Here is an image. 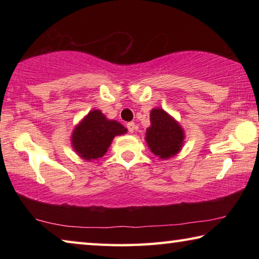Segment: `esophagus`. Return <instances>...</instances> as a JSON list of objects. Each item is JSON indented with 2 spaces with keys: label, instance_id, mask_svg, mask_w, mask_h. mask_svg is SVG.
I'll return each instance as SVG.
<instances>
[{
  "label": "esophagus",
  "instance_id": "34e87169",
  "mask_svg": "<svg viewBox=\"0 0 259 259\" xmlns=\"http://www.w3.org/2000/svg\"><path fill=\"white\" fill-rule=\"evenodd\" d=\"M126 128H128V130H129V133H131L133 134L134 131H135V129H136V125H135V122H129L128 124H126Z\"/></svg>",
  "mask_w": 259,
  "mask_h": 259
}]
</instances>
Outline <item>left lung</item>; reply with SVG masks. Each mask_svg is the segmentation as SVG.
Masks as SVG:
<instances>
[{"label":"left lung","mask_w":259,"mask_h":259,"mask_svg":"<svg viewBox=\"0 0 259 259\" xmlns=\"http://www.w3.org/2000/svg\"><path fill=\"white\" fill-rule=\"evenodd\" d=\"M151 126L146 130L145 140L152 153L160 159H169L181 151L184 130L178 122L161 108H153L150 114Z\"/></svg>","instance_id":"8db88e82"}]
</instances>
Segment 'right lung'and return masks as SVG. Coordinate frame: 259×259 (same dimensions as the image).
<instances>
[{"label": "right lung", "instance_id": "add662e5", "mask_svg": "<svg viewBox=\"0 0 259 259\" xmlns=\"http://www.w3.org/2000/svg\"><path fill=\"white\" fill-rule=\"evenodd\" d=\"M126 128L115 120H108L99 111H90L72 134L74 151L87 161L105 155L115 136L124 135Z\"/></svg>", "mask_w": 259, "mask_h": 259}]
</instances>
